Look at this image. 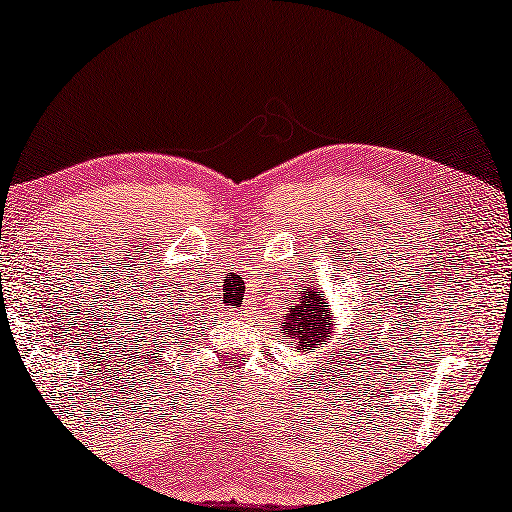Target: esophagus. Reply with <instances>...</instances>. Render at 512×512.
<instances>
[{
    "mask_svg": "<svg viewBox=\"0 0 512 512\" xmlns=\"http://www.w3.org/2000/svg\"><path fill=\"white\" fill-rule=\"evenodd\" d=\"M240 313H242V311H240Z\"/></svg>",
    "mask_w": 512,
    "mask_h": 512,
    "instance_id": "34e87169",
    "label": "esophagus"
}]
</instances>
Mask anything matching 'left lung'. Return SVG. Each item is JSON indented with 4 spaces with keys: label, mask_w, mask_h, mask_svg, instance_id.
Masks as SVG:
<instances>
[{
    "label": "left lung",
    "mask_w": 512,
    "mask_h": 512,
    "mask_svg": "<svg viewBox=\"0 0 512 512\" xmlns=\"http://www.w3.org/2000/svg\"><path fill=\"white\" fill-rule=\"evenodd\" d=\"M352 302H355V297H352ZM329 306L332 302L322 293V288H318V283L306 281L304 286L295 288V304L290 306L288 313H283L281 334H286L288 343L297 352L306 355V352H316V348L334 350L336 316Z\"/></svg>",
    "instance_id": "obj_1"
}]
</instances>
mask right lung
Wrapping results in <instances>:
<instances>
[{
    "instance_id": "1",
    "label": "right lung",
    "mask_w": 512,
    "mask_h": 512,
    "mask_svg": "<svg viewBox=\"0 0 512 512\" xmlns=\"http://www.w3.org/2000/svg\"><path fill=\"white\" fill-rule=\"evenodd\" d=\"M164 300H167V297H164ZM162 300V302H164ZM153 304L151 306V311H148V320H151V322H148V329H146V332H155V329L157 327H160V325H167V334H171V322H169V318H171V313H169V304ZM160 329H164V327H160ZM157 334H160V332H157ZM153 336V334H151Z\"/></svg>"
}]
</instances>
